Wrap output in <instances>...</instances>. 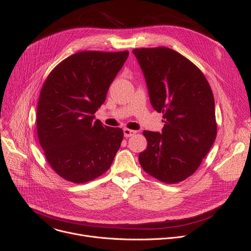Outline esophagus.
<instances>
[{"instance_id": "34e87169", "label": "esophagus", "mask_w": 251, "mask_h": 251, "mask_svg": "<svg viewBox=\"0 0 251 251\" xmlns=\"http://www.w3.org/2000/svg\"><path fill=\"white\" fill-rule=\"evenodd\" d=\"M123 132H124V136H125V137H131V136L134 135V134L136 133V131L125 128V129L123 130Z\"/></svg>"}]
</instances>
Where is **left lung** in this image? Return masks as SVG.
<instances>
[{
	"label": "left lung",
	"mask_w": 251,
	"mask_h": 251,
	"mask_svg": "<svg viewBox=\"0 0 251 251\" xmlns=\"http://www.w3.org/2000/svg\"><path fill=\"white\" fill-rule=\"evenodd\" d=\"M152 108L163 113L162 133L143 131L147 150L139 163L148 174L168 184L191 176L217 137L215 100L203 73L169 48L134 49Z\"/></svg>",
	"instance_id": "1"
}]
</instances>
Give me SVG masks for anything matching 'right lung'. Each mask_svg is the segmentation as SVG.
I'll use <instances>...</instances> for the list:
<instances>
[{"label": "right lung", "instance_id": "1", "mask_svg": "<svg viewBox=\"0 0 251 251\" xmlns=\"http://www.w3.org/2000/svg\"><path fill=\"white\" fill-rule=\"evenodd\" d=\"M128 50L78 51L52 69L39 95L38 141L51 169L73 183L107 172L123 140V130L95 121Z\"/></svg>", "mask_w": 251, "mask_h": 251}]
</instances>
